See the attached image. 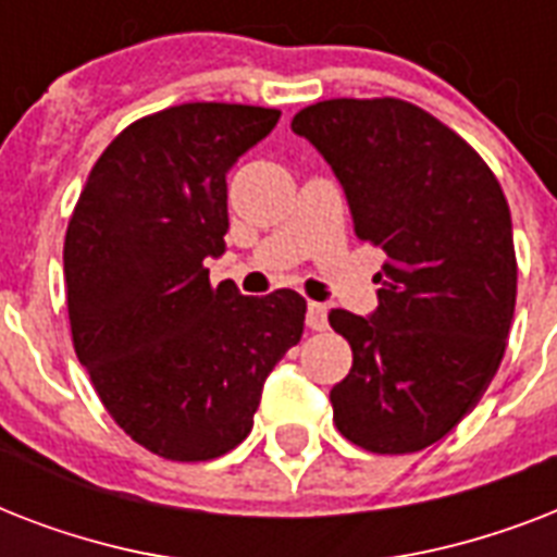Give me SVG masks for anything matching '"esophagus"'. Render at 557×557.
<instances>
[{
  "mask_svg": "<svg viewBox=\"0 0 557 557\" xmlns=\"http://www.w3.org/2000/svg\"><path fill=\"white\" fill-rule=\"evenodd\" d=\"M306 326L314 332L326 330V306L314 304V300L306 306Z\"/></svg>",
  "mask_w": 557,
  "mask_h": 557,
  "instance_id": "esophagus-1",
  "label": "esophagus"
}]
</instances>
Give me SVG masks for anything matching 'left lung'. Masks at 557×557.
<instances>
[{
  "label": "left lung",
  "mask_w": 557,
  "mask_h": 557,
  "mask_svg": "<svg viewBox=\"0 0 557 557\" xmlns=\"http://www.w3.org/2000/svg\"><path fill=\"white\" fill-rule=\"evenodd\" d=\"M292 129L347 193L361 243L387 260L379 309H332L352 370L330 393L341 436L370 454H413L450 433L492 384L515 318L509 201L480 152L398 98H332Z\"/></svg>",
  "instance_id": "8db88e82"
}]
</instances>
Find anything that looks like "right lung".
Here are the masks:
<instances>
[{
    "label": "right lung",
    "mask_w": 557,
    "mask_h": 557,
    "mask_svg": "<svg viewBox=\"0 0 557 557\" xmlns=\"http://www.w3.org/2000/svg\"><path fill=\"white\" fill-rule=\"evenodd\" d=\"M277 117L208 100L138 117L100 152L69 219L74 352L117 428L173 462L234 450L304 335L297 292L245 297L205 269L225 251L227 170Z\"/></svg>",
    "instance_id": "right-lung-1"
}]
</instances>
